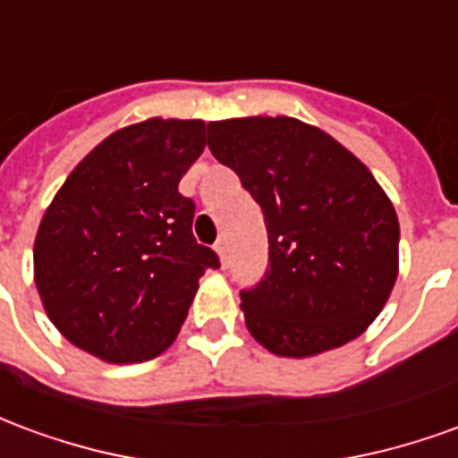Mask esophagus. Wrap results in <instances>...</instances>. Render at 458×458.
Returning <instances> with one entry per match:
<instances>
[{
    "label": "esophagus",
    "mask_w": 458,
    "mask_h": 458,
    "mask_svg": "<svg viewBox=\"0 0 458 458\" xmlns=\"http://www.w3.org/2000/svg\"><path fill=\"white\" fill-rule=\"evenodd\" d=\"M213 248H216V252H218L220 265H225V262H228V242H225V238H220Z\"/></svg>",
    "instance_id": "obj_1"
}]
</instances>
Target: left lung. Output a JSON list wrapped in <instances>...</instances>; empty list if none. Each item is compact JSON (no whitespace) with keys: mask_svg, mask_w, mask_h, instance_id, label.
Here are the masks:
<instances>
[{"mask_svg":"<svg viewBox=\"0 0 458 458\" xmlns=\"http://www.w3.org/2000/svg\"><path fill=\"white\" fill-rule=\"evenodd\" d=\"M208 149L265 213L269 269L245 289V327L282 358H311L363 334L400 269V223L370 169L294 117L208 122Z\"/></svg>","mask_w":458,"mask_h":458,"instance_id":"obj_1","label":"left lung"}]
</instances>
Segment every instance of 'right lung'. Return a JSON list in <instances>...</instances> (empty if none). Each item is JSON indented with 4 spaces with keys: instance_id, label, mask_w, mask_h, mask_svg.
I'll list each match as a JSON object with an SVG mask.
<instances>
[{
    "instance_id": "obj_1",
    "label": "right lung",
    "mask_w": 458,
    "mask_h": 458,
    "mask_svg": "<svg viewBox=\"0 0 458 458\" xmlns=\"http://www.w3.org/2000/svg\"><path fill=\"white\" fill-rule=\"evenodd\" d=\"M206 147L203 120L113 131L65 179L34 242V282L61 334L105 363H141L179 336L218 255L196 242L181 176Z\"/></svg>"
}]
</instances>
